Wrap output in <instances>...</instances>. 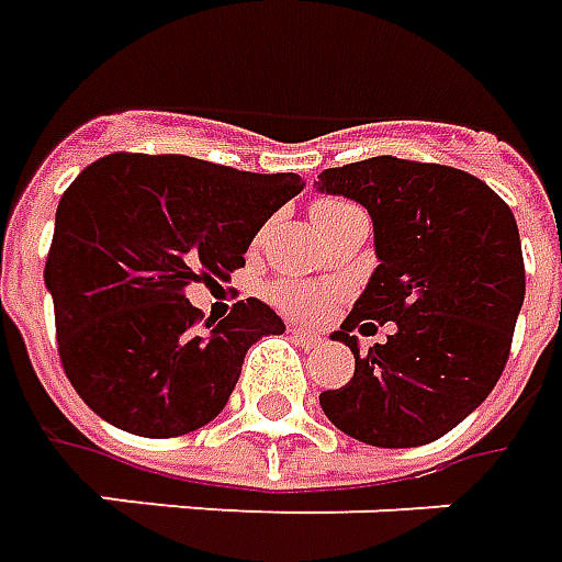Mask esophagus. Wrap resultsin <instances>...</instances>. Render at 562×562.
<instances>
[{
	"label": "esophagus",
	"mask_w": 562,
	"mask_h": 562,
	"mask_svg": "<svg viewBox=\"0 0 562 562\" xmlns=\"http://www.w3.org/2000/svg\"><path fill=\"white\" fill-rule=\"evenodd\" d=\"M292 338H295V345L307 347V350L319 345V335H316V331H307V329H292Z\"/></svg>",
	"instance_id": "34e87169"
}]
</instances>
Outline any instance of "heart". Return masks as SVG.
Wrapping results in <instances>:
<instances>
[{
	"label": "heart",
	"mask_w": 562,
	"mask_h": 562,
	"mask_svg": "<svg viewBox=\"0 0 562 562\" xmlns=\"http://www.w3.org/2000/svg\"><path fill=\"white\" fill-rule=\"evenodd\" d=\"M313 224L319 227V233L326 236L338 224H345L347 217L366 215L357 202L338 200V196H326V200H316L311 209ZM270 301L285 311L289 316H297V319H313L319 313L329 307L335 297L341 295V289L335 282H311V280H277L270 289H267Z\"/></svg>",
	"instance_id": "obj_1"
}]
</instances>
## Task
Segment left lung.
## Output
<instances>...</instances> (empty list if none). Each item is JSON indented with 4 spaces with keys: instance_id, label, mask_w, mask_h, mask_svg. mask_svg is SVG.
Returning <instances> with one entry per match:
<instances>
[{
    "instance_id": "left-lung-1",
    "label": "left lung",
    "mask_w": 562,
    "mask_h": 562,
    "mask_svg": "<svg viewBox=\"0 0 562 562\" xmlns=\"http://www.w3.org/2000/svg\"><path fill=\"white\" fill-rule=\"evenodd\" d=\"M319 190L369 209L381 265L335 331L353 378L319 393L353 440L409 449L440 440L498 384L526 295L520 231L507 202L468 171L372 156L319 175ZM392 326L360 355L353 328Z\"/></svg>"
}]
</instances>
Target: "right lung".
I'll list each match as a JSON object with an SVG mask.
<instances>
[{"instance_id": "1", "label": "right lung", "mask_w": 562, "mask_h": 562, "mask_svg": "<svg viewBox=\"0 0 562 562\" xmlns=\"http://www.w3.org/2000/svg\"><path fill=\"white\" fill-rule=\"evenodd\" d=\"M301 190L292 171L255 175L178 153H110L64 190L45 285L57 357L91 412L166 440L227 406L246 350L285 326L258 297L200 326L187 289L246 265L255 233Z\"/></svg>"}]
</instances>
